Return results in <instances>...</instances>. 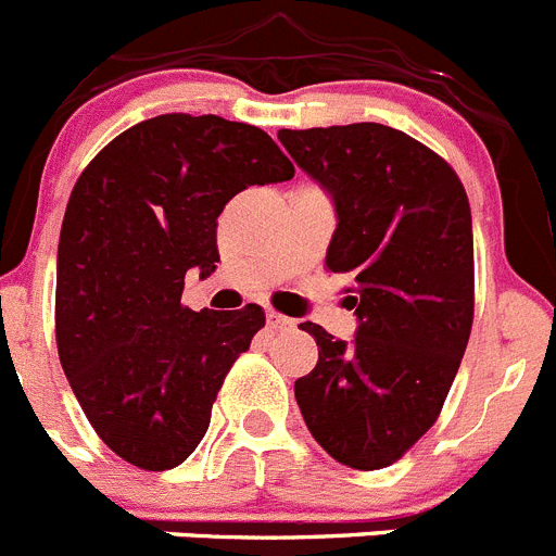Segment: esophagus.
<instances>
[{"label": "esophagus", "mask_w": 556, "mask_h": 556, "mask_svg": "<svg viewBox=\"0 0 556 556\" xmlns=\"http://www.w3.org/2000/svg\"><path fill=\"white\" fill-rule=\"evenodd\" d=\"M293 318H288V315L277 313V309H268V327L271 329H293Z\"/></svg>", "instance_id": "34e87169"}]
</instances>
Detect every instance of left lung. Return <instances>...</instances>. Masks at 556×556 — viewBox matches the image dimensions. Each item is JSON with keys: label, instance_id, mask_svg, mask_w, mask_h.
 <instances>
[{"label": "left lung", "instance_id": "obj_1", "mask_svg": "<svg viewBox=\"0 0 556 556\" xmlns=\"http://www.w3.org/2000/svg\"><path fill=\"white\" fill-rule=\"evenodd\" d=\"M338 210L324 268L346 274L357 338L302 324L318 363L296 379L324 452L357 471L402 459L438 421L473 324L471 204L446 160L384 124L279 129Z\"/></svg>", "mask_w": 556, "mask_h": 556}]
</instances>
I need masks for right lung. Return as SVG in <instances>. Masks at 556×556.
Listing matches in <instances>:
<instances>
[{"instance_id": "right-lung-1", "label": "right lung", "mask_w": 556, "mask_h": 556, "mask_svg": "<svg viewBox=\"0 0 556 556\" xmlns=\"http://www.w3.org/2000/svg\"><path fill=\"white\" fill-rule=\"evenodd\" d=\"M293 163L260 127L166 113L124 129L85 166L58 247L60 365L99 438L143 471L191 457L235 359L266 327L182 304L185 274L216 271V218Z\"/></svg>"}]
</instances>
